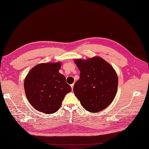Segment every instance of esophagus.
<instances>
[{"label":"esophagus","instance_id":"esophagus-1","mask_svg":"<svg viewBox=\"0 0 149 149\" xmlns=\"http://www.w3.org/2000/svg\"><path fill=\"white\" fill-rule=\"evenodd\" d=\"M74 83H73V84H70V87H71L72 89H73V88H74Z\"/></svg>","mask_w":149,"mask_h":149}]
</instances>
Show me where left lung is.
I'll return each instance as SVG.
<instances>
[{
    "label": "left lung",
    "instance_id": "obj_1",
    "mask_svg": "<svg viewBox=\"0 0 149 149\" xmlns=\"http://www.w3.org/2000/svg\"><path fill=\"white\" fill-rule=\"evenodd\" d=\"M80 79L74 86L75 96L91 112L103 110L113 100L118 87V77L113 68L98 57L86 60H75Z\"/></svg>",
    "mask_w": 149,
    "mask_h": 149
}]
</instances>
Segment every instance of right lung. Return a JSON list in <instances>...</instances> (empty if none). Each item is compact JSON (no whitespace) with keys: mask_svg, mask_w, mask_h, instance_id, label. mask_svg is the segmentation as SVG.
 Listing matches in <instances>:
<instances>
[{"mask_svg":"<svg viewBox=\"0 0 149 149\" xmlns=\"http://www.w3.org/2000/svg\"><path fill=\"white\" fill-rule=\"evenodd\" d=\"M60 68V63L39 64L26 77V95L36 110L48 114L56 112L65 95L71 91L65 77L58 72Z\"/></svg>","mask_w":149,"mask_h":149,"instance_id":"add662e5","label":"right lung"}]
</instances>
